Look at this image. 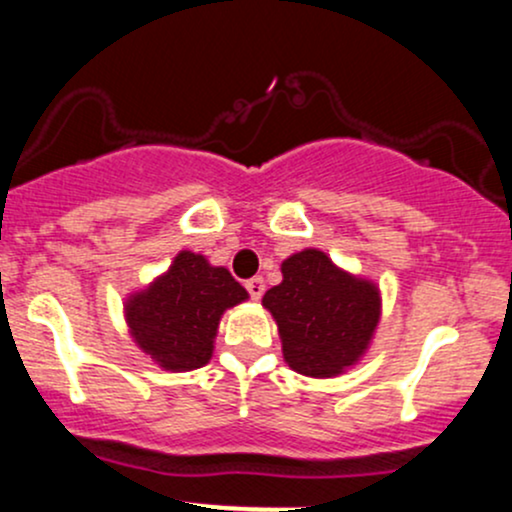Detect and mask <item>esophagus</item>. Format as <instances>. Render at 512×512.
Returning <instances> with one entry per match:
<instances>
[{"mask_svg":"<svg viewBox=\"0 0 512 512\" xmlns=\"http://www.w3.org/2000/svg\"><path fill=\"white\" fill-rule=\"evenodd\" d=\"M245 289H248L250 298L260 301L262 293H264V279H262V276H252V279L245 281Z\"/></svg>","mask_w":512,"mask_h":512,"instance_id":"obj_1","label":"esophagus"}]
</instances>
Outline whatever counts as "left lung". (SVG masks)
I'll list each match as a JSON object with an SVG mask.
<instances>
[{
	"label": "left lung",
	"mask_w": 512,
	"mask_h": 512,
	"mask_svg": "<svg viewBox=\"0 0 512 512\" xmlns=\"http://www.w3.org/2000/svg\"><path fill=\"white\" fill-rule=\"evenodd\" d=\"M284 281L264 293L286 363L310 378H332L366 351L380 317L378 289L354 279L320 250H303L281 264Z\"/></svg>",
	"instance_id": "obj_1"
}]
</instances>
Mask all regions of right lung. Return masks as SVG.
I'll list each match as a JSON object with an SVG mask.
<instances>
[{
    "label": "right lung",
    "instance_id": "right-lung-1",
    "mask_svg": "<svg viewBox=\"0 0 512 512\" xmlns=\"http://www.w3.org/2000/svg\"><path fill=\"white\" fill-rule=\"evenodd\" d=\"M248 291L223 267H209L195 252H180L166 276L127 303L137 344L166 370L204 366L214 349L223 310Z\"/></svg>",
    "mask_w": 512,
    "mask_h": 512
}]
</instances>
